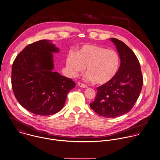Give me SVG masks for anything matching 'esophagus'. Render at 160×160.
<instances>
[{
    "label": "esophagus",
    "mask_w": 160,
    "mask_h": 160,
    "mask_svg": "<svg viewBox=\"0 0 160 160\" xmlns=\"http://www.w3.org/2000/svg\"><path fill=\"white\" fill-rule=\"evenodd\" d=\"M78 85L80 87L83 88H88L87 85H85V84H83V83H80V82H78Z\"/></svg>",
    "instance_id": "34e87169"
}]
</instances>
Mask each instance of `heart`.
Here are the masks:
<instances>
[{"instance_id":"1","label":"heart","mask_w":160,"mask_h":160,"mask_svg":"<svg viewBox=\"0 0 160 160\" xmlns=\"http://www.w3.org/2000/svg\"><path fill=\"white\" fill-rule=\"evenodd\" d=\"M120 64L118 53L113 50L94 45H83L77 52H70L66 58V66L72 76L83 71L87 66L85 79L104 85L117 74Z\"/></svg>"}]
</instances>
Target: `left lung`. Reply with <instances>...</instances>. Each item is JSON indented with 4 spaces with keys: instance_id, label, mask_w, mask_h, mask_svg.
I'll list each match as a JSON object with an SVG mask.
<instances>
[{
    "instance_id": "left-lung-1",
    "label": "left lung",
    "mask_w": 160,
    "mask_h": 160,
    "mask_svg": "<svg viewBox=\"0 0 160 160\" xmlns=\"http://www.w3.org/2000/svg\"><path fill=\"white\" fill-rule=\"evenodd\" d=\"M110 40L119 53L120 66L112 80L97 88L95 100L89 106L102 117L116 118L134 106L142 89L143 77L139 60L132 50L121 40Z\"/></svg>"
}]
</instances>
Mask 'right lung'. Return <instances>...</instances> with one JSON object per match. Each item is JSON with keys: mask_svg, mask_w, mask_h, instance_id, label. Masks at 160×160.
<instances>
[{"mask_svg": "<svg viewBox=\"0 0 160 160\" xmlns=\"http://www.w3.org/2000/svg\"><path fill=\"white\" fill-rule=\"evenodd\" d=\"M50 40L26 46L15 58L12 86L18 102L37 115L55 114L64 106L68 93L75 86L71 78L53 71V53L59 49Z\"/></svg>", "mask_w": 160, "mask_h": 160, "instance_id": "right-lung-1", "label": "right lung"}]
</instances>
